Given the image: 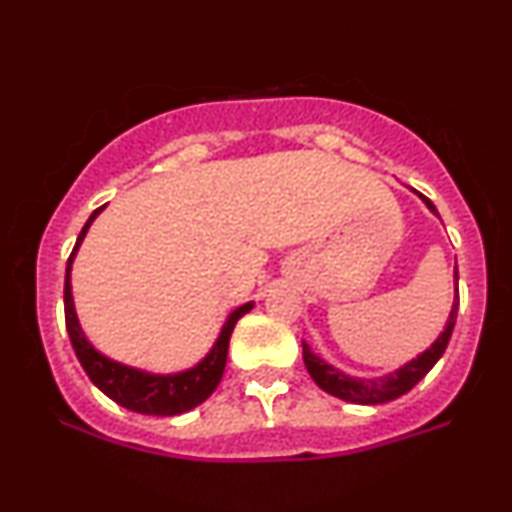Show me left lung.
<instances>
[{
    "mask_svg": "<svg viewBox=\"0 0 512 512\" xmlns=\"http://www.w3.org/2000/svg\"><path fill=\"white\" fill-rule=\"evenodd\" d=\"M421 199H424L426 207L431 209L433 214H436V207H433L431 199L424 197V195H421ZM455 281H457V267H455ZM457 305H460V296H455V303H452V310H450L448 327H445V332L436 339V344H433L431 349H426L419 358L409 361L404 368H399L392 375H387V378H378V380L349 378V375L339 373L337 368H332L330 363L322 361L320 356H315L313 351H310L308 344H303L305 368H308L310 378L315 380L317 387H322V390L330 392V395H334V397L344 399V402L383 404V402H390V399L407 395L411 387L419 383V380L424 378L428 370L436 366L438 358L445 354V349H448L452 327H455Z\"/></svg>",
    "mask_w": 512,
    "mask_h": 512,
    "instance_id": "1",
    "label": "left lung"
}]
</instances>
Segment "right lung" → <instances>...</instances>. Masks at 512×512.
Returning <instances> with one entry per match:
<instances>
[{
	"label": "right lung",
	"instance_id": "add662e5",
	"mask_svg": "<svg viewBox=\"0 0 512 512\" xmlns=\"http://www.w3.org/2000/svg\"><path fill=\"white\" fill-rule=\"evenodd\" d=\"M101 209L93 211L91 219H88L86 226L81 228L72 255H69L67 260V276H64V322H67V332L69 339H72L74 354L79 358L81 366H84L91 383L96 385L103 395H108L113 402L120 404V407L149 416H175L182 414V411L195 409L197 404H202L204 399L216 390V385L221 383V375L223 368H226L228 356V339H231L233 327H236L240 317L250 313L252 303H245L240 305L238 310H233L231 317L226 320V325H223L219 339H216L214 349L209 351L202 363L185 370V373L149 375L144 373V370L122 366V363H115L110 361V358H105L103 354H98V351L86 342L84 332H81L79 327V320H76L69 272H72V260L76 250H79L81 240L86 236L88 226H91V221L96 219Z\"/></svg>",
	"mask_w": 512,
	"mask_h": 512
}]
</instances>
